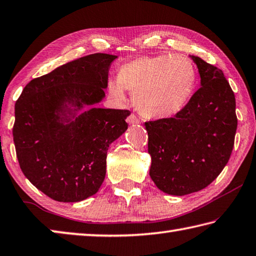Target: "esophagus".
I'll return each mask as SVG.
<instances>
[{
	"mask_svg": "<svg viewBox=\"0 0 256 256\" xmlns=\"http://www.w3.org/2000/svg\"><path fill=\"white\" fill-rule=\"evenodd\" d=\"M128 123L132 125H136V124H140L141 120L136 114H130V116L128 118Z\"/></svg>",
	"mask_w": 256,
	"mask_h": 256,
	"instance_id": "obj_1",
	"label": "esophagus"
}]
</instances>
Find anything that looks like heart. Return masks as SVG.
I'll return each instance as SVG.
<instances>
[{
    "label": "heart",
    "mask_w": 256,
    "mask_h": 256,
    "mask_svg": "<svg viewBox=\"0 0 256 256\" xmlns=\"http://www.w3.org/2000/svg\"><path fill=\"white\" fill-rule=\"evenodd\" d=\"M197 72L184 54L140 56L124 62L108 90L120 102L133 92L136 108L148 118H164L180 112L194 94Z\"/></svg>",
    "instance_id": "b5f03b06"
}]
</instances>
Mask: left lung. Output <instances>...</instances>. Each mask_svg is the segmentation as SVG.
Wrapping results in <instances>:
<instances>
[{
    "label": "left lung",
    "instance_id": "8db88e82",
    "mask_svg": "<svg viewBox=\"0 0 256 256\" xmlns=\"http://www.w3.org/2000/svg\"><path fill=\"white\" fill-rule=\"evenodd\" d=\"M192 58L202 87L174 118L144 123L151 178L174 196L199 192L217 178L230 160L238 128L235 95L222 69Z\"/></svg>",
    "mask_w": 256,
    "mask_h": 256
}]
</instances>
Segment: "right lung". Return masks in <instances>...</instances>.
<instances>
[{
	"label": "right lung",
	"mask_w": 256,
	"mask_h": 256,
	"mask_svg": "<svg viewBox=\"0 0 256 256\" xmlns=\"http://www.w3.org/2000/svg\"><path fill=\"white\" fill-rule=\"evenodd\" d=\"M116 56L92 54L36 77L16 103L13 140L18 164L30 182L54 200L76 202L98 192L110 144L126 131L130 110L90 108L69 124L64 104L80 110L105 96Z\"/></svg>",
	"instance_id": "add662e5"
}]
</instances>
